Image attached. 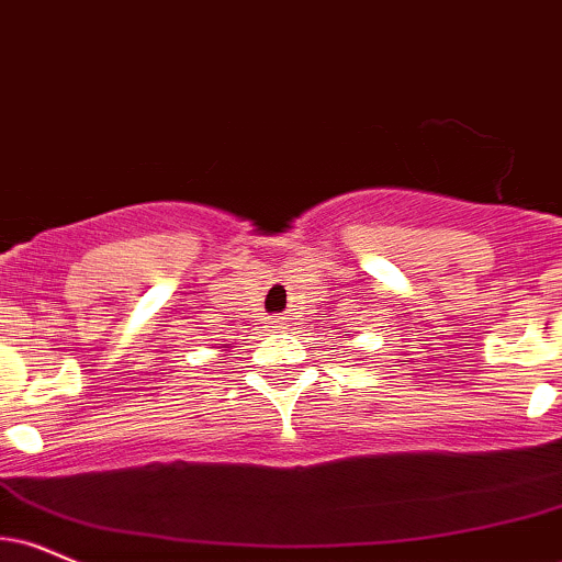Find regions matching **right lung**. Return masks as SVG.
Returning a JSON list of instances; mask_svg holds the SVG:
<instances>
[{"label": "right lung", "mask_w": 562, "mask_h": 562, "mask_svg": "<svg viewBox=\"0 0 562 562\" xmlns=\"http://www.w3.org/2000/svg\"><path fill=\"white\" fill-rule=\"evenodd\" d=\"M225 348H227V346H225Z\"/></svg>", "instance_id": "right-lung-1"}]
</instances>
